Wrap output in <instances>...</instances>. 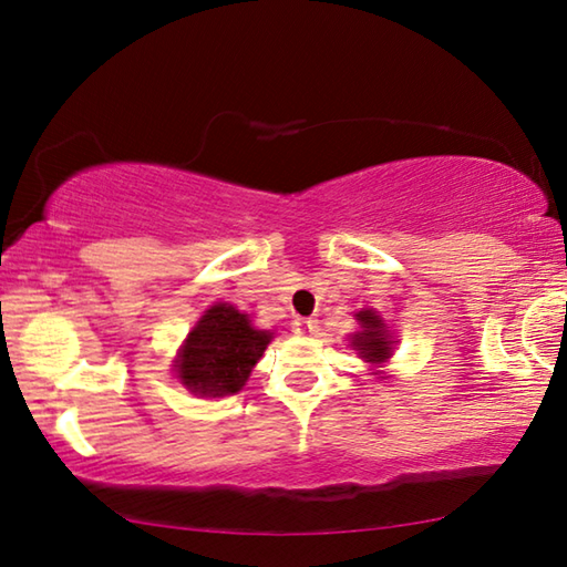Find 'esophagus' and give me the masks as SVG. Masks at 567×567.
I'll return each instance as SVG.
<instances>
[{"instance_id": "34e87169", "label": "esophagus", "mask_w": 567, "mask_h": 567, "mask_svg": "<svg viewBox=\"0 0 567 567\" xmlns=\"http://www.w3.org/2000/svg\"><path fill=\"white\" fill-rule=\"evenodd\" d=\"M292 330L297 334H310V332H315V322L307 320V318H295L292 320Z\"/></svg>"}]
</instances>
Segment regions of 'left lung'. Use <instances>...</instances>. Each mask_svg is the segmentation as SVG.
Here are the masks:
<instances>
[{"mask_svg": "<svg viewBox=\"0 0 567 567\" xmlns=\"http://www.w3.org/2000/svg\"><path fill=\"white\" fill-rule=\"evenodd\" d=\"M354 320L360 322V332H354L350 338L352 350H358L364 362H388L392 358V338L385 320H382L375 310H360L354 315Z\"/></svg>", "mask_w": 567, "mask_h": 567, "instance_id": "left-lung-1", "label": "left lung"}]
</instances>
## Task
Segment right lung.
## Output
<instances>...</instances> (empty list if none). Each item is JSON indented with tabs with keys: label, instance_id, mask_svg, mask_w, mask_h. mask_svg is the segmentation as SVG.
Returning <instances> with one entry per match:
<instances>
[{
	"label": "right lung",
	"instance_id": "right-lung-1",
	"mask_svg": "<svg viewBox=\"0 0 567 567\" xmlns=\"http://www.w3.org/2000/svg\"><path fill=\"white\" fill-rule=\"evenodd\" d=\"M272 332L255 330L237 307L217 302L187 334L175 360L177 380L199 398H225L245 388Z\"/></svg>",
	"mask_w": 567,
	"mask_h": 567
}]
</instances>
